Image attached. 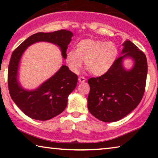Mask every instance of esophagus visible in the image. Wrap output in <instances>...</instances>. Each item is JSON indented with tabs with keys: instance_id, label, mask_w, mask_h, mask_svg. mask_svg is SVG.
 Masks as SVG:
<instances>
[{
	"instance_id": "1",
	"label": "esophagus",
	"mask_w": 158,
	"mask_h": 158,
	"mask_svg": "<svg viewBox=\"0 0 158 158\" xmlns=\"http://www.w3.org/2000/svg\"><path fill=\"white\" fill-rule=\"evenodd\" d=\"M78 80H79V81L80 83H84V82L85 81V79L84 78V77H79Z\"/></svg>"
}]
</instances>
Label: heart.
Masks as SVG:
<instances>
[{
  "instance_id": "obj_1",
  "label": "heart",
  "mask_w": 158,
  "mask_h": 158,
  "mask_svg": "<svg viewBox=\"0 0 158 158\" xmlns=\"http://www.w3.org/2000/svg\"><path fill=\"white\" fill-rule=\"evenodd\" d=\"M118 51L116 44L95 39H85L76 46V50L67 53L65 60L69 68L77 73L85 60V66L93 75L105 74L116 60Z\"/></svg>"
}]
</instances>
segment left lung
<instances>
[{
	"label": "left lung",
	"mask_w": 158,
	"mask_h": 158,
	"mask_svg": "<svg viewBox=\"0 0 158 158\" xmlns=\"http://www.w3.org/2000/svg\"><path fill=\"white\" fill-rule=\"evenodd\" d=\"M123 45L124 54L115 60L111 68L100 77L88 80V109L104 122H115L126 116L140 103L145 91L148 72L146 55L130 40ZM127 56L135 60L130 71L122 66V60Z\"/></svg>",
	"instance_id": "8db88e82"
}]
</instances>
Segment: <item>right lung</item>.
Returning <instances> with one entry per match:
<instances>
[{
	"label": "right lung",
	"mask_w": 158,
	"mask_h": 158,
	"mask_svg": "<svg viewBox=\"0 0 158 158\" xmlns=\"http://www.w3.org/2000/svg\"><path fill=\"white\" fill-rule=\"evenodd\" d=\"M73 34L66 30L53 33H37L32 35L18 46L10 58L7 84L12 100L26 116L38 121H47L58 116L65 110L68 97L77 86L78 77L63 65L52 77L33 91L23 90L17 81V70L20 58L28 46L37 42L45 41L57 44L60 47L64 58Z\"/></svg>",
	"instance_id": "obj_1"
}]
</instances>
